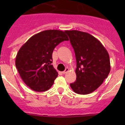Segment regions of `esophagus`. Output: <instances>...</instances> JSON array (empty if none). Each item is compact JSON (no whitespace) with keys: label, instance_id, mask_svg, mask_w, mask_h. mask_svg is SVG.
Wrapping results in <instances>:
<instances>
[{"label":"esophagus","instance_id":"1","mask_svg":"<svg viewBox=\"0 0 125 125\" xmlns=\"http://www.w3.org/2000/svg\"><path fill=\"white\" fill-rule=\"evenodd\" d=\"M68 71H69V68H66V69H65V70L63 72H62V73H63V74H66V73L68 72Z\"/></svg>","mask_w":125,"mask_h":125}]
</instances>
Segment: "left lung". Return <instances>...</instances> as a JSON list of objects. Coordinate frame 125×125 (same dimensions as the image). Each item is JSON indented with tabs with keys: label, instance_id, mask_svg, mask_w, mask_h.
<instances>
[{
	"label": "left lung",
	"instance_id": "1",
	"mask_svg": "<svg viewBox=\"0 0 125 125\" xmlns=\"http://www.w3.org/2000/svg\"><path fill=\"white\" fill-rule=\"evenodd\" d=\"M76 59V80L70 84L77 94H87L102 84L110 72V56L100 41L91 34L76 30L65 31Z\"/></svg>",
	"mask_w": 125,
	"mask_h": 125
}]
</instances>
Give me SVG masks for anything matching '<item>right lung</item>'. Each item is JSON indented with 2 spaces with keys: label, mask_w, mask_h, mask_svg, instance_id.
<instances>
[{
  "label": "right lung",
  "mask_w": 125,
  "mask_h": 125,
  "mask_svg": "<svg viewBox=\"0 0 125 125\" xmlns=\"http://www.w3.org/2000/svg\"><path fill=\"white\" fill-rule=\"evenodd\" d=\"M65 31L47 30L29 39L19 50L15 66L24 83L33 91H47L58 73L54 68L52 54L59 43L68 41Z\"/></svg>",
  "instance_id": "1"
}]
</instances>
